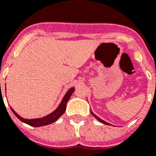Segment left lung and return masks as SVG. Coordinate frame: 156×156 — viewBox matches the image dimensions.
Wrapping results in <instances>:
<instances>
[{
  "instance_id": "obj_1",
  "label": "left lung",
  "mask_w": 156,
  "mask_h": 156,
  "mask_svg": "<svg viewBox=\"0 0 156 156\" xmlns=\"http://www.w3.org/2000/svg\"><path fill=\"white\" fill-rule=\"evenodd\" d=\"M90 112H91V114H92V115H93L94 116L95 118H96V119H97L99 121V122H102V123H104V124H106V125H109V123H108V122H105V121L102 120V119H100V118H99V117H98L97 115H95V114H94V112H92V111H90Z\"/></svg>"
}]
</instances>
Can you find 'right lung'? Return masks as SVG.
I'll return each instance as SVG.
<instances>
[{
	"mask_svg": "<svg viewBox=\"0 0 156 156\" xmlns=\"http://www.w3.org/2000/svg\"><path fill=\"white\" fill-rule=\"evenodd\" d=\"M75 90L74 87L70 88L69 90L67 91V93L66 94V95L63 98L62 102L60 103V105H58L57 108H56L53 112H51L49 115H46V116L41 118V119H23V117L19 116L16 112L14 111L13 108H11L12 111L13 112V113L16 115L18 119H19L22 122L27 123V124L30 125L31 126H35V127H39V126H46V125L51 124L52 122H55L59 117L62 115L64 114V112H66V103L69 101V98L71 97L72 94L73 93V91Z\"/></svg>",
	"mask_w": 156,
	"mask_h": 156,
	"instance_id": "right-lung-1",
	"label": "right lung"
}]
</instances>
